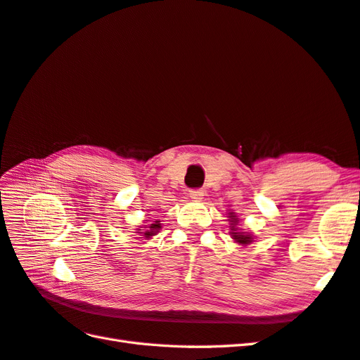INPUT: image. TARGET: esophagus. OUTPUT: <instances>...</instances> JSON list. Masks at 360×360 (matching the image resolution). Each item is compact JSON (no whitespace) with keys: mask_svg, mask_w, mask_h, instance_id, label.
I'll return each instance as SVG.
<instances>
[{"mask_svg":"<svg viewBox=\"0 0 360 360\" xmlns=\"http://www.w3.org/2000/svg\"><path fill=\"white\" fill-rule=\"evenodd\" d=\"M203 195H205V192L201 189H191L189 191V197L192 200H201V198H203Z\"/></svg>","mask_w":360,"mask_h":360,"instance_id":"esophagus-1","label":"esophagus"}]
</instances>
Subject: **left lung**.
I'll list each match as a JSON object with an SVG mask.
<instances>
[{
  "mask_svg": "<svg viewBox=\"0 0 360 360\" xmlns=\"http://www.w3.org/2000/svg\"><path fill=\"white\" fill-rule=\"evenodd\" d=\"M229 221H231V236L235 240V243L241 244V246H248V244H250L253 241V236L252 233L249 232H243L241 229H238V223L240 220L236 218L235 212H231L229 214Z\"/></svg>",
  "mask_w": 360,
  "mask_h": 360,
  "instance_id": "1",
  "label": "left lung"
}]
</instances>
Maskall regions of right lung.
Returning a JSON list of instances; mask_svg holds the SVG:
<instances>
[{
    "instance_id": "add662e5",
    "label": "right lung",
    "mask_w": 360,
    "mask_h": 360,
    "mask_svg": "<svg viewBox=\"0 0 360 360\" xmlns=\"http://www.w3.org/2000/svg\"><path fill=\"white\" fill-rule=\"evenodd\" d=\"M162 229V224L159 223V221H155V223H153V224H150L146 227V231L145 232H139V233H142L146 240H150L153 235H155L157 232H159ZM137 231H142V229H137Z\"/></svg>"
}]
</instances>
